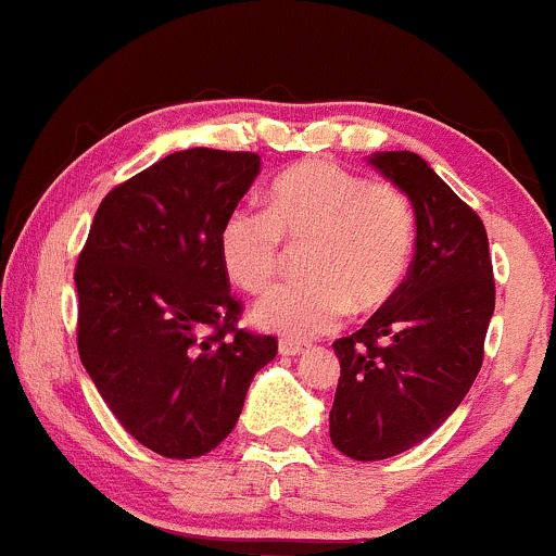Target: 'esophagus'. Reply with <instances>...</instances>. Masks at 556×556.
Returning <instances> with one entry per match:
<instances>
[{
  "label": "esophagus",
  "mask_w": 556,
  "mask_h": 556,
  "mask_svg": "<svg viewBox=\"0 0 556 556\" xmlns=\"http://www.w3.org/2000/svg\"><path fill=\"white\" fill-rule=\"evenodd\" d=\"M303 352H306V343L290 341V338H282V341H279V354L282 356H298Z\"/></svg>",
  "instance_id": "esophagus-1"
}]
</instances>
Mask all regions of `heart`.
Segmentation results:
<instances>
[{
	"mask_svg": "<svg viewBox=\"0 0 556 556\" xmlns=\"http://www.w3.org/2000/svg\"><path fill=\"white\" fill-rule=\"evenodd\" d=\"M285 237L312 242L308 279L277 285L255 303V323L290 341L332 330L349 308L370 312L396 293L416 248V213L386 180L312 160L279 175L268 207L237 204L218 233L220 261L239 288L261 293L285 263Z\"/></svg>",
	"mask_w": 556,
	"mask_h": 556,
	"instance_id": "heart-1",
	"label": "heart"
}]
</instances>
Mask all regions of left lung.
Instances as JSON below:
<instances>
[{
  "instance_id": "left-lung-1",
  "label": "left lung",
  "mask_w": 556,
  "mask_h": 556,
  "mask_svg": "<svg viewBox=\"0 0 556 556\" xmlns=\"http://www.w3.org/2000/svg\"><path fill=\"white\" fill-rule=\"evenodd\" d=\"M416 210L405 282L365 327L332 343L341 359L330 440L354 460L400 455L464 402L495 308L482 218L413 151L372 154Z\"/></svg>"
}]
</instances>
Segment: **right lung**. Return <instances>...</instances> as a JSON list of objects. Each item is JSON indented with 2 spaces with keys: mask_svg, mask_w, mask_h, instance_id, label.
<instances>
[{
  "mask_svg": "<svg viewBox=\"0 0 556 556\" xmlns=\"http://www.w3.org/2000/svg\"><path fill=\"white\" fill-rule=\"evenodd\" d=\"M261 170L253 151L167 154L103 197L81 248L77 349L143 447L197 458L242 413L277 338L239 327L218 233Z\"/></svg>",
  "mask_w": 556,
  "mask_h": 556,
  "instance_id": "add662e5",
  "label": "right lung"
}]
</instances>
